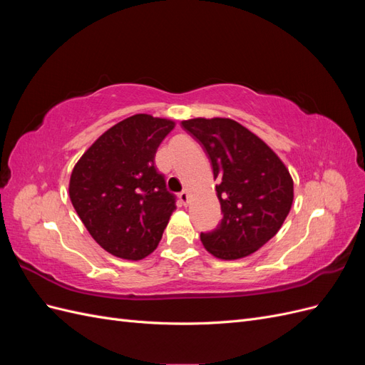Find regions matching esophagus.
<instances>
[{"mask_svg":"<svg viewBox=\"0 0 365 365\" xmlns=\"http://www.w3.org/2000/svg\"><path fill=\"white\" fill-rule=\"evenodd\" d=\"M178 197H180V201H181V204H182V205H187V204H189V192L182 190V192L178 195Z\"/></svg>","mask_w":365,"mask_h":365,"instance_id":"esophagus-1","label":"esophagus"}]
</instances>
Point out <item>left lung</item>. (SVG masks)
I'll return each mask as SVG.
<instances>
[{"instance_id":"8db88e82","label":"left lung","mask_w":365,"mask_h":365,"mask_svg":"<svg viewBox=\"0 0 365 365\" xmlns=\"http://www.w3.org/2000/svg\"><path fill=\"white\" fill-rule=\"evenodd\" d=\"M181 126L200 143L219 181V225L201 233L205 250L222 260L247 257L272 239L294 201V181L274 150L231 118H192Z\"/></svg>"}]
</instances>
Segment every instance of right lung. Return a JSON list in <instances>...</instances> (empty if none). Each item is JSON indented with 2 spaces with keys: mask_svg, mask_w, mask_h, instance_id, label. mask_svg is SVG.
Returning a JSON list of instances; mask_svg holds the SVG:
<instances>
[{
  "mask_svg": "<svg viewBox=\"0 0 365 365\" xmlns=\"http://www.w3.org/2000/svg\"><path fill=\"white\" fill-rule=\"evenodd\" d=\"M175 121L135 114L98 137L70 178V200L93 239L113 256L141 260L155 250L176 208L155 168Z\"/></svg>",
  "mask_w": 365,
  "mask_h": 365,
  "instance_id": "1",
  "label": "right lung"
}]
</instances>
